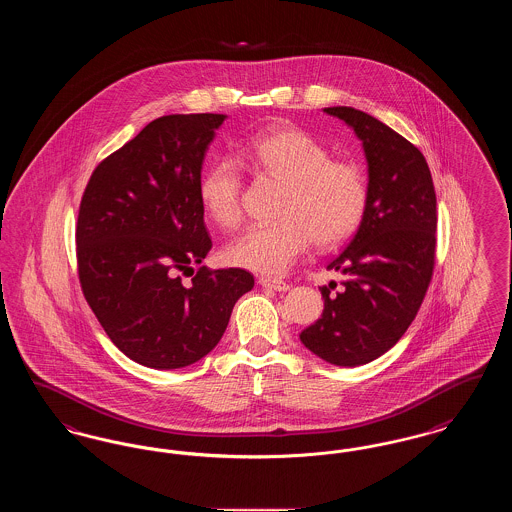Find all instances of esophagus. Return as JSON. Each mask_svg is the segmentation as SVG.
Here are the masks:
<instances>
[{
  "mask_svg": "<svg viewBox=\"0 0 512 512\" xmlns=\"http://www.w3.org/2000/svg\"><path fill=\"white\" fill-rule=\"evenodd\" d=\"M259 284H261L263 288H270V290H276V292H288V290H290V284L284 282V280H278V278L261 276V278H259Z\"/></svg>",
  "mask_w": 512,
  "mask_h": 512,
  "instance_id": "1",
  "label": "esophagus"
}]
</instances>
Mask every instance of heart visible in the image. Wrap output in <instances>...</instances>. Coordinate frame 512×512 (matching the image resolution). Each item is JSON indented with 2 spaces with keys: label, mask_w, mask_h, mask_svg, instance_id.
<instances>
[{
  "label": "heart",
  "mask_w": 512,
  "mask_h": 512,
  "mask_svg": "<svg viewBox=\"0 0 512 512\" xmlns=\"http://www.w3.org/2000/svg\"><path fill=\"white\" fill-rule=\"evenodd\" d=\"M245 161L257 171L286 182L274 215L251 226L226 247L234 267L278 276L309 249L332 247L357 232L370 201L365 167L353 159H334L332 151L301 128H274L249 138ZM244 178L234 157H220L199 180V201L207 217L224 230L244 219Z\"/></svg>",
  "instance_id": "b5f03b06"
}]
</instances>
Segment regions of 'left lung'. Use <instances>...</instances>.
<instances>
[{
  "label": "left lung",
  "mask_w": 512,
  "mask_h": 512,
  "mask_svg": "<svg viewBox=\"0 0 512 512\" xmlns=\"http://www.w3.org/2000/svg\"><path fill=\"white\" fill-rule=\"evenodd\" d=\"M365 147L370 201L355 238L328 268L345 276L320 288L322 317L303 345L330 365H366L411 326L436 265V190L424 155L388 124L353 107H326Z\"/></svg>",
  "instance_id": "1"
}]
</instances>
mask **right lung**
Listing matches in <instances>:
<instances>
[{
  "label": "right lung",
  "mask_w": 512,
  "mask_h": 512,
  "mask_svg": "<svg viewBox=\"0 0 512 512\" xmlns=\"http://www.w3.org/2000/svg\"><path fill=\"white\" fill-rule=\"evenodd\" d=\"M226 115H167L92 172L76 222L82 293L105 334L149 368L203 359L236 301L255 284L244 268L199 265L213 242L199 201L201 165ZM192 275L190 283L181 274Z\"/></svg>",
  "instance_id": "add662e5"
}]
</instances>
